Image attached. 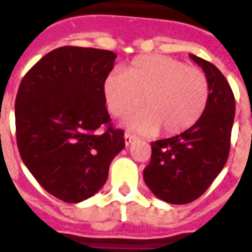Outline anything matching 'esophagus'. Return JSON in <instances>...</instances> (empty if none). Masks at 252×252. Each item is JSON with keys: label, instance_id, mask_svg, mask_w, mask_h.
I'll use <instances>...</instances> for the list:
<instances>
[{"label": "esophagus", "instance_id": "obj_1", "mask_svg": "<svg viewBox=\"0 0 252 252\" xmlns=\"http://www.w3.org/2000/svg\"><path fill=\"white\" fill-rule=\"evenodd\" d=\"M124 140H126V146H129V144H132V143L136 140V136H135V135H131V133H128V132H126V135H124Z\"/></svg>", "mask_w": 252, "mask_h": 252}]
</instances>
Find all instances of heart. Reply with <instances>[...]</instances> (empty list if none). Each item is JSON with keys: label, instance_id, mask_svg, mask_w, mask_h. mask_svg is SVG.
Here are the masks:
<instances>
[{"label": "heart", "instance_id": "1", "mask_svg": "<svg viewBox=\"0 0 252 252\" xmlns=\"http://www.w3.org/2000/svg\"><path fill=\"white\" fill-rule=\"evenodd\" d=\"M110 113L128 117L140 106V115L128 126L144 135L162 128L164 135L188 131L204 115L209 101V82L204 72L164 55L133 59L124 72L113 70L104 82Z\"/></svg>", "mask_w": 252, "mask_h": 252}]
</instances>
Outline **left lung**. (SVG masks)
<instances>
[{"mask_svg":"<svg viewBox=\"0 0 252 252\" xmlns=\"http://www.w3.org/2000/svg\"><path fill=\"white\" fill-rule=\"evenodd\" d=\"M205 72L209 101L204 115L181 135L151 143V162L143 171L154 194L169 204L197 200L227 163L235 117V97L215 64L189 55Z\"/></svg>","mask_w":252,"mask_h":252,"instance_id":"obj_1","label":"left lung"}]
</instances>
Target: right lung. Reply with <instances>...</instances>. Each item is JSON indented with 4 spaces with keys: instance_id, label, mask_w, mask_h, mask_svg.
<instances>
[{
    "instance_id": "right-lung-1",
    "label": "right lung",
    "mask_w": 252,
    "mask_h": 252,
    "mask_svg": "<svg viewBox=\"0 0 252 252\" xmlns=\"http://www.w3.org/2000/svg\"><path fill=\"white\" fill-rule=\"evenodd\" d=\"M115 59L106 50L61 47L20 83L14 104L20 157L43 189L64 202L95 194L126 147L124 131L113 128L105 106L104 82Z\"/></svg>"
}]
</instances>
